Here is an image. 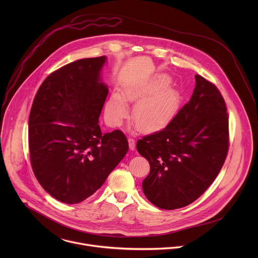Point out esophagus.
Returning <instances> with one entry per match:
<instances>
[{
    "mask_svg": "<svg viewBox=\"0 0 258 258\" xmlns=\"http://www.w3.org/2000/svg\"><path fill=\"white\" fill-rule=\"evenodd\" d=\"M128 143H129V149L130 150H134L135 149V140L133 138H129L128 139Z\"/></svg>",
    "mask_w": 258,
    "mask_h": 258,
    "instance_id": "esophagus-1",
    "label": "esophagus"
}]
</instances>
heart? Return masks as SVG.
<instances>
[{
  "label": "heart",
  "mask_w": 258,
  "mask_h": 258,
  "mask_svg": "<svg viewBox=\"0 0 258 258\" xmlns=\"http://www.w3.org/2000/svg\"><path fill=\"white\" fill-rule=\"evenodd\" d=\"M171 79L159 75L143 84L126 86L122 92L113 93L105 106V115L113 126H118L128 115L126 102H137L133 118L142 132H155L165 128L177 114L181 95L178 90L169 87Z\"/></svg>",
  "instance_id": "b5f03b06"
}]
</instances>
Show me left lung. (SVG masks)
Here are the masks:
<instances>
[{
  "instance_id": "8db88e82",
  "label": "left lung",
  "mask_w": 258,
  "mask_h": 258,
  "mask_svg": "<svg viewBox=\"0 0 258 258\" xmlns=\"http://www.w3.org/2000/svg\"><path fill=\"white\" fill-rule=\"evenodd\" d=\"M189 101L161 131L137 141L150 164L142 186L163 210L184 208L201 197L221 171L228 150V116L215 84L196 75Z\"/></svg>"
}]
</instances>
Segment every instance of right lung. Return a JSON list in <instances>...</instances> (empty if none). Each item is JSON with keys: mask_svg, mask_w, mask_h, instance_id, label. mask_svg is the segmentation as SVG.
Returning <instances> with one entry per match:
<instances>
[{"mask_svg": "<svg viewBox=\"0 0 258 258\" xmlns=\"http://www.w3.org/2000/svg\"><path fill=\"white\" fill-rule=\"evenodd\" d=\"M106 56L83 58L49 74L29 118V148L38 183L64 204L93 195L128 152L120 130L103 134L99 116L108 94Z\"/></svg>", "mask_w": 258, "mask_h": 258, "instance_id": "right-lung-1", "label": "right lung"}]
</instances>
